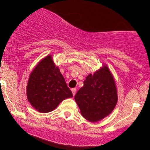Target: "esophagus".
I'll return each mask as SVG.
<instances>
[{
    "mask_svg": "<svg viewBox=\"0 0 150 150\" xmlns=\"http://www.w3.org/2000/svg\"><path fill=\"white\" fill-rule=\"evenodd\" d=\"M71 91H72V92H73V96H75V93H76V88H73L71 89Z\"/></svg>",
    "mask_w": 150,
    "mask_h": 150,
    "instance_id": "34e87169",
    "label": "esophagus"
}]
</instances>
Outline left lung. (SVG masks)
<instances>
[{
    "label": "left lung",
    "instance_id": "left-lung-1",
    "mask_svg": "<svg viewBox=\"0 0 150 150\" xmlns=\"http://www.w3.org/2000/svg\"><path fill=\"white\" fill-rule=\"evenodd\" d=\"M75 100L82 116L90 122L99 121L112 112L118 95L114 78L106 65L87 75Z\"/></svg>",
    "mask_w": 150,
    "mask_h": 150
}]
</instances>
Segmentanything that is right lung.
<instances>
[{"label":"right lung","mask_w":150,"mask_h":150,"mask_svg":"<svg viewBox=\"0 0 150 150\" xmlns=\"http://www.w3.org/2000/svg\"><path fill=\"white\" fill-rule=\"evenodd\" d=\"M27 96L31 105L41 113L52 111L62 101L73 97L72 92L51 56L43 58L31 73Z\"/></svg>","instance_id":"1"}]
</instances>
